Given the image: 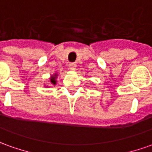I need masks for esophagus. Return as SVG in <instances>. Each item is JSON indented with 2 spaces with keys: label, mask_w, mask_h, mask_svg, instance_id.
<instances>
[{
  "label": "esophagus",
  "mask_w": 152,
  "mask_h": 152,
  "mask_svg": "<svg viewBox=\"0 0 152 152\" xmlns=\"http://www.w3.org/2000/svg\"><path fill=\"white\" fill-rule=\"evenodd\" d=\"M76 64L75 63H70L69 64V68L70 70H75L76 69Z\"/></svg>",
  "instance_id": "obj_1"
}]
</instances>
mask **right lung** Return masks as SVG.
I'll return each instance as SVG.
<instances>
[{
  "instance_id": "right-lung-1",
  "label": "right lung",
  "mask_w": 152,
  "mask_h": 152,
  "mask_svg": "<svg viewBox=\"0 0 152 152\" xmlns=\"http://www.w3.org/2000/svg\"><path fill=\"white\" fill-rule=\"evenodd\" d=\"M54 76H57V75L55 74ZM51 83H52L53 84H55V83H56V81H55V77H52V78H51Z\"/></svg>"
}]
</instances>
